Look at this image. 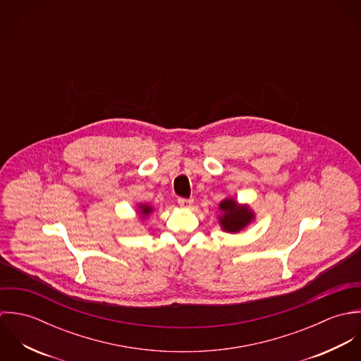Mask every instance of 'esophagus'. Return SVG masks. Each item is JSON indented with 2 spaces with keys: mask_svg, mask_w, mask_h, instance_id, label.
I'll return each instance as SVG.
<instances>
[{
  "mask_svg": "<svg viewBox=\"0 0 361 361\" xmlns=\"http://www.w3.org/2000/svg\"><path fill=\"white\" fill-rule=\"evenodd\" d=\"M178 204L180 207H190L193 204V199H185V197H179L178 199Z\"/></svg>",
  "mask_w": 361,
  "mask_h": 361,
  "instance_id": "34e87169",
  "label": "esophagus"
}]
</instances>
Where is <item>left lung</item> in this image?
I'll return each instance as SVG.
<instances>
[{
  "label": "left lung",
  "mask_w": 361,
  "mask_h": 361,
  "mask_svg": "<svg viewBox=\"0 0 361 361\" xmlns=\"http://www.w3.org/2000/svg\"><path fill=\"white\" fill-rule=\"evenodd\" d=\"M219 208L222 211L221 225L226 232H239L243 229L253 218V214L247 207L238 206L233 200H224Z\"/></svg>",
  "instance_id": "8db88e82"
}]
</instances>
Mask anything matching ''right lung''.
<instances>
[{
    "label": "right lung",
    "instance_id": "right-lung-1",
    "mask_svg": "<svg viewBox=\"0 0 361 361\" xmlns=\"http://www.w3.org/2000/svg\"><path fill=\"white\" fill-rule=\"evenodd\" d=\"M140 208H142V209H143V211H142V212H143V214H149V212H150V211H152V208H150V207H140Z\"/></svg>",
    "mask_w": 361,
    "mask_h": 361
}]
</instances>
